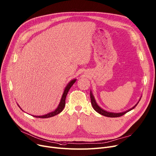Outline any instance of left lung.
Returning a JSON list of instances; mask_svg holds the SVG:
<instances>
[{
	"label": "left lung",
	"mask_w": 156,
	"mask_h": 156,
	"mask_svg": "<svg viewBox=\"0 0 156 156\" xmlns=\"http://www.w3.org/2000/svg\"><path fill=\"white\" fill-rule=\"evenodd\" d=\"M90 99H91V105H92V107H93V109H94L98 113L101 114V115H102L103 116H105V117H119L123 115L124 114H126L127 112L132 110V109H133L135 107H136L137 106V105L138 104V103L139 102L140 100H140L137 103V104L136 105L133 106L132 108H131L130 109H129L127 111L123 112H120V113H113V112H107L106 110H104L103 109H102L101 107H100L97 103V102L95 100V97H94V96L93 95V93H92L91 91H90Z\"/></svg>",
	"instance_id": "left-lung-1"
}]
</instances>
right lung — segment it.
Listing matches in <instances>:
<instances>
[{
	"label": "right lung",
	"mask_w": 156,
	"mask_h": 156,
	"mask_svg": "<svg viewBox=\"0 0 156 156\" xmlns=\"http://www.w3.org/2000/svg\"><path fill=\"white\" fill-rule=\"evenodd\" d=\"M76 79H74V80H72L69 83L66 85V87H65V90L63 91V95H62V97L61 98V100H60V102H59V105L58 106L57 108L54 110L53 112H50L48 114H46V115H41V116H35V115H33V117H36V118H41V119H46V118H49V117H54L56 115H58V114H59V113H61L62 111H63V110L64 109L65 107V100H66V95L68 94V91L69 90L70 88L72 87V85H73L75 81H76ZM19 107V105H17ZM21 109V108H20Z\"/></svg>",
	"instance_id": "right-lung-1"
}]
</instances>
